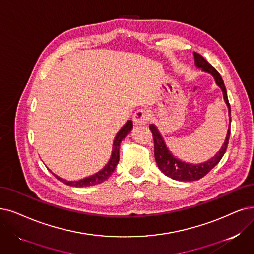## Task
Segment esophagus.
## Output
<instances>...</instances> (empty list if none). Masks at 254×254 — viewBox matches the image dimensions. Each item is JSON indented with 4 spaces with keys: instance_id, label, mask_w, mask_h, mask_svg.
I'll list each match as a JSON object with an SVG mask.
<instances>
[{
    "instance_id": "esophagus-1",
    "label": "esophagus",
    "mask_w": 254,
    "mask_h": 254,
    "mask_svg": "<svg viewBox=\"0 0 254 254\" xmlns=\"http://www.w3.org/2000/svg\"><path fill=\"white\" fill-rule=\"evenodd\" d=\"M149 120V114L145 109H138L133 115V122L135 125H144Z\"/></svg>"
}]
</instances>
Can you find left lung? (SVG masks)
<instances>
[{
  "instance_id": "left-lung-1",
  "label": "left lung",
  "mask_w": 254,
  "mask_h": 254,
  "mask_svg": "<svg viewBox=\"0 0 254 254\" xmlns=\"http://www.w3.org/2000/svg\"><path fill=\"white\" fill-rule=\"evenodd\" d=\"M194 57H195V65L198 68H201L202 72L208 73L214 77L217 85L222 89L223 98H224L225 103L228 107L229 121H231L230 105L228 102L227 92H226L224 82H223L222 77L217 72V69L214 66H211L210 64L206 62L203 56H201L200 54L195 52ZM149 128L151 130L152 135H153L154 156H155L156 164L159 170L168 177L175 180H179V181H195V180H199L202 177H204L212 168L216 167L219 164V161L222 159L223 155H224L228 146V140L230 135V124H229L224 144L222 145L221 149L217 152V153L210 159L204 162H200V164H190V162L180 160L179 158L175 157L173 154H172V152L169 150V148L165 143L164 137L161 136L159 130L154 124H150Z\"/></svg>"
}]
</instances>
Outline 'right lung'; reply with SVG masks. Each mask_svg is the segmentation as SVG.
I'll return each mask as SVG.
<instances>
[{"label":"right lung","instance_id":"obj_1","mask_svg":"<svg viewBox=\"0 0 254 254\" xmlns=\"http://www.w3.org/2000/svg\"><path fill=\"white\" fill-rule=\"evenodd\" d=\"M132 128H133L132 121L131 120L127 121V123L123 127H122V129L119 131L115 137L114 145H113V152H111V156H110L108 162L102 170L97 172L96 174L85 177L83 179L77 180V181H68V180L60 178L59 176H57L55 174H53V175L58 180L63 181L64 184L70 186V187H76V188H84V187H90V186H96L99 184H102L103 181H105L107 178H109V176L114 173V171L120 160V146H121L122 140H123L130 133V131L132 130Z\"/></svg>","mask_w":254,"mask_h":254}]
</instances>
